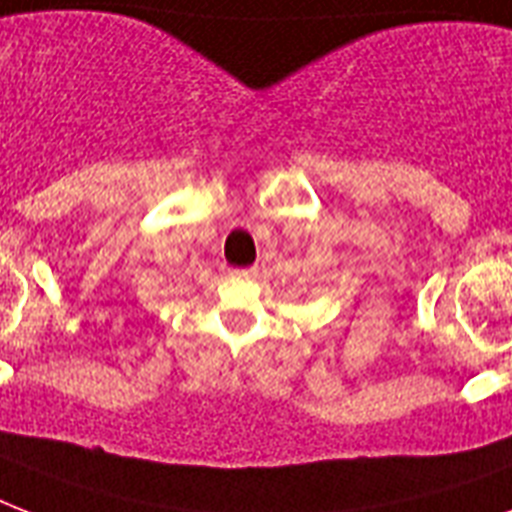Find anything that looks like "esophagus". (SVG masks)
<instances>
[{
	"instance_id": "1",
	"label": "esophagus",
	"mask_w": 512,
	"mask_h": 512,
	"mask_svg": "<svg viewBox=\"0 0 512 512\" xmlns=\"http://www.w3.org/2000/svg\"><path fill=\"white\" fill-rule=\"evenodd\" d=\"M241 279H257V268H241V271H233Z\"/></svg>"
}]
</instances>
